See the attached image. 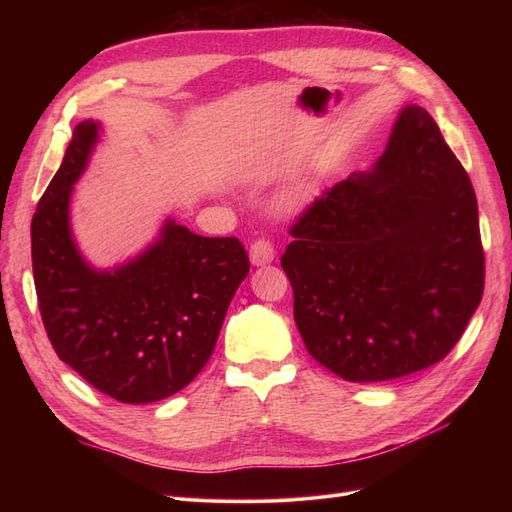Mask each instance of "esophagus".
I'll return each mask as SVG.
<instances>
[{
	"mask_svg": "<svg viewBox=\"0 0 512 512\" xmlns=\"http://www.w3.org/2000/svg\"><path fill=\"white\" fill-rule=\"evenodd\" d=\"M275 258V250H273V243L267 239H256L250 247V260L254 267H265L269 262H273Z\"/></svg>",
	"mask_w": 512,
	"mask_h": 512,
	"instance_id": "34e87169",
	"label": "esophagus"
}]
</instances>
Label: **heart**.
<instances>
[{
    "label": "heart",
    "mask_w": 512,
    "mask_h": 512,
    "mask_svg": "<svg viewBox=\"0 0 512 512\" xmlns=\"http://www.w3.org/2000/svg\"><path fill=\"white\" fill-rule=\"evenodd\" d=\"M307 196H309V181L297 179V181H292L288 188L282 190L280 198H277V203H280V209H284V211H294L305 203Z\"/></svg>",
    "instance_id": "1"
}]
</instances>
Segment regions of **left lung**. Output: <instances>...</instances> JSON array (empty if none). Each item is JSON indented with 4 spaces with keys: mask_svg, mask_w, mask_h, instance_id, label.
<instances>
[{
    "mask_svg": "<svg viewBox=\"0 0 512 512\" xmlns=\"http://www.w3.org/2000/svg\"><path fill=\"white\" fill-rule=\"evenodd\" d=\"M290 235L294 322L307 352L348 382L438 363L483 297L474 188L416 104L399 111L378 162L316 198Z\"/></svg>",
    "mask_w": 512,
    "mask_h": 512,
    "instance_id": "8db88e82",
    "label": "left lung"
}]
</instances>
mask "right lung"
I'll return each instance as SVG.
<instances>
[{
    "label": "right lung",
    "mask_w": 512,
    "mask_h": 512,
    "mask_svg": "<svg viewBox=\"0 0 512 512\" xmlns=\"http://www.w3.org/2000/svg\"><path fill=\"white\" fill-rule=\"evenodd\" d=\"M102 126L85 119L32 220V267L57 356L121 404H153L188 386L218 342L228 305L250 271L235 237H200L164 220L158 239L113 269L76 247L70 198Z\"/></svg>",
    "instance_id": "obj_1"
}]
</instances>
